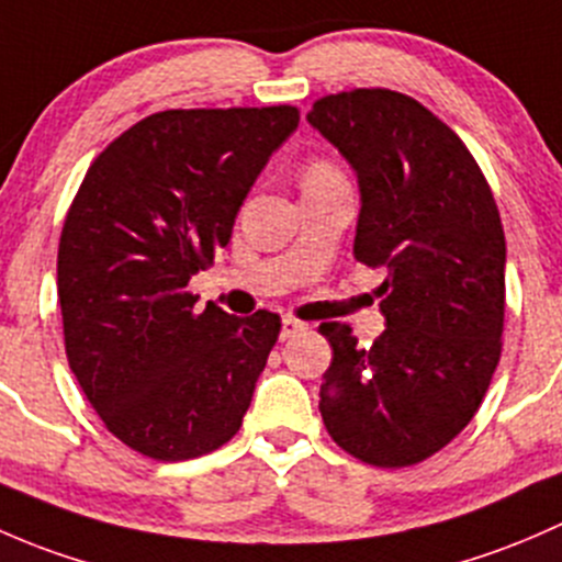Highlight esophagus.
I'll return each instance as SVG.
<instances>
[{
    "label": "esophagus",
    "mask_w": 562,
    "mask_h": 562,
    "mask_svg": "<svg viewBox=\"0 0 562 562\" xmlns=\"http://www.w3.org/2000/svg\"><path fill=\"white\" fill-rule=\"evenodd\" d=\"M305 324L303 322H297V319H292V316H283L281 319V340H286V338H294V335H300V333H305Z\"/></svg>",
    "instance_id": "esophagus-1"
}]
</instances>
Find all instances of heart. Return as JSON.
I'll return each instance as SVG.
<instances>
[{"label": "heart", "instance_id": "b5f03b06", "mask_svg": "<svg viewBox=\"0 0 562 562\" xmlns=\"http://www.w3.org/2000/svg\"><path fill=\"white\" fill-rule=\"evenodd\" d=\"M327 178H340V172L335 170L333 165H327V161H311L308 170H305V176H303V183L327 181Z\"/></svg>", "mask_w": 562, "mask_h": 562}]
</instances>
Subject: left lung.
Here are the masks:
<instances>
[{
	"instance_id": "1",
	"label": "left lung",
	"mask_w": 562,
	"mask_h": 562,
	"mask_svg": "<svg viewBox=\"0 0 562 562\" xmlns=\"http://www.w3.org/2000/svg\"><path fill=\"white\" fill-rule=\"evenodd\" d=\"M305 119L357 176L355 259L386 270V329L368 349L349 324H319L333 346L324 427L357 460L414 465L473 419L501 360L506 238L497 205L465 143L406 94H329Z\"/></svg>"
}]
</instances>
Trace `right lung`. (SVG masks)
Listing matches in <instances>:
<instances>
[{"label":"right lung","instance_id":"right-lung-1","mask_svg":"<svg viewBox=\"0 0 562 562\" xmlns=\"http://www.w3.org/2000/svg\"><path fill=\"white\" fill-rule=\"evenodd\" d=\"M297 108L165 110L94 159L59 240L67 360L115 438L178 462L240 430L279 340L270 311L233 316L187 283L233 235Z\"/></svg>","mask_w":562,"mask_h":562}]
</instances>
